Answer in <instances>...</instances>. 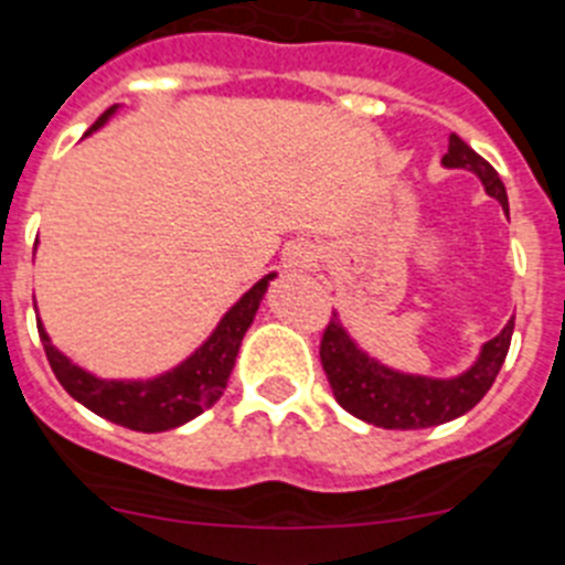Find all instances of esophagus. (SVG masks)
<instances>
[{
  "label": "esophagus",
  "instance_id": "34e87169",
  "mask_svg": "<svg viewBox=\"0 0 565 565\" xmlns=\"http://www.w3.org/2000/svg\"><path fill=\"white\" fill-rule=\"evenodd\" d=\"M284 262H287V267H292V270H307V267H312L315 253L309 250L307 245H292L287 250V256H284Z\"/></svg>",
  "mask_w": 565,
  "mask_h": 565
}]
</instances>
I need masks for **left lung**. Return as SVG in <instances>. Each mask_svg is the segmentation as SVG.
I'll list each match as a JSON object with an SVG mask.
<instances>
[{"mask_svg": "<svg viewBox=\"0 0 565 565\" xmlns=\"http://www.w3.org/2000/svg\"><path fill=\"white\" fill-rule=\"evenodd\" d=\"M441 162L447 169H467L479 174L487 194L495 196L501 207L510 213L507 188L498 171L484 157L476 154L459 135H450V146H447ZM512 329H515V320H510L498 338L487 340L476 365L465 371L461 377L430 380L399 374V371L380 365L377 360L365 358L352 343V338L343 332L340 320L329 318L323 338H320V365L327 371V380L340 408H345L358 419L388 430L434 428V425L467 414L472 405L481 403V396L490 391L498 371L504 365Z\"/></svg>", "mask_w": 565, "mask_h": 565, "instance_id": "8db88e82", "label": "left lung"}]
</instances>
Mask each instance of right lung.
Returning a JSON list of instances; mask_svg holds the SVG:
<instances>
[{"instance_id":"1","label":"right lung","mask_w":565,"mask_h":565,"mask_svg":"<svg viewBox=\"0 0 565 565\" xmlns=\"http://www.w3.org/2000/svg\"><path fill=\"white\" fill-rule=\"evenodd\" d=\"M115 109L118 106H109L89 131L104 126ZM270 278H276V273L253 284V289H247L242 295V301L222 318V323L207 338V343H202V349H196L185 363L177 365L169 374H162V377L146 380V383H115V380H98L93 374H86L84 369L70 363L50 343L42 320H35V323H39V338H42L50 369H53L58 383L64 385V391L73 399H78L93 414L104 416L115 425H124L129 430H143V434H160V430L180 428V425L200 416L202 411L211 408L220 399L227 377H231L233 363H236L238 345H242L247 327L256 318V309L262 303L264 289H267Z\"/></svg>"}]
</instances>
